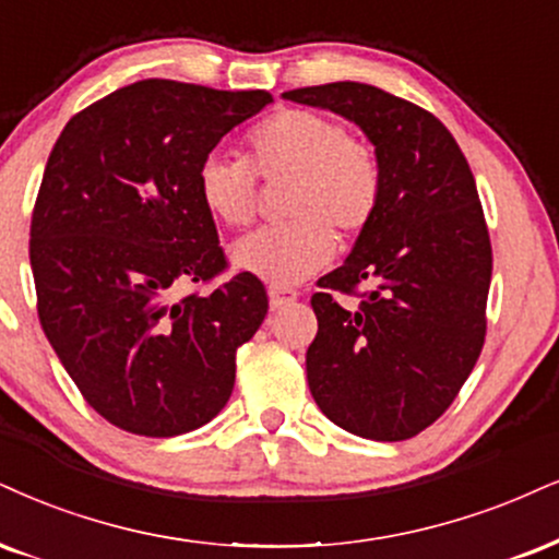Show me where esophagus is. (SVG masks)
Instances as JSON below:
<instances>
[{"instance_id": "1", "label": "esophagus", "mask_w": 559, "mask_h": 559, "mask_svg": "<svg viewBox=\"0 0 559 559\" xmlns=\"http://www.w3.org/2000/svg\"><path fill=\"white\" fill-rule=\"evenodd\" d=\"M298 290H293V287H269V306L274 308V311H280V308H287L293 306L295 300H298Z\"/></svg>"}]
</instances>
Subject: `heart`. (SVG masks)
<instances>
[{
    "instance_id": "1",
    "label": "heart",
    "mask_w": 559,
    "mask_h": 559,
    "mask_svg": "<svg viewBox=\"0 0 559 559\" xmlns=\"http://www.w3.org/2000/svg\"><path fill=\"white\" fill-rule=\"evenodd\" d=\"M257 176L290 178L285 223L261 227L230 248L233 264L272 287L311 277L334 257V233L355 238L373 223L383 170L373 147L353 140L334 116L285 108L248 134V160L210 153L199 163L197 191L204 210L227 227L251 223Z\"/></svg>"
}]
</instances>
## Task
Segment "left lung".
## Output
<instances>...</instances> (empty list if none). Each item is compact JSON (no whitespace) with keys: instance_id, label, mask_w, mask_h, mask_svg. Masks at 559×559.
<instances>
[{"instance_id":"left-lung-1","label":"left lung","mask_w":559,"mask_h":559,"mask_svg":"<svg viewBox=\"0 0 559 559\" xmlns=\"http://www.w3.org/2000/svg\"><path fill=\"white\" fill-rule=\"evenodd\" d=\"M282 98L355 121L383 170L373 223L311 298V394L353 436L415 438L451 406L485 344L492 246L472 168L436 116L381 87L329 82ZM360 284L355 312L333 300Z\"/></svg>"}]
</instances>
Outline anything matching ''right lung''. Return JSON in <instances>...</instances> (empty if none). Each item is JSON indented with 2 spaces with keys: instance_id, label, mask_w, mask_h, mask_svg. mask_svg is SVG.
Here are the masks:
<instances>
[{
  "instance_id": "add662e5",
  "label": "right lung",
  "mask_w": 559,
  "mask_h": 559,
  "mask_svg": "<svg viewBox=\"0 0 559 559\" xmlns=\"http://www.w3.org/2000/svg\"><path fill=\"white\" fill-rule=\"evenodd\" d=\"M266 90L142 80L72 116L48 155L31 223L38 319L85 402L134 436L174 438L217 417L236 353L269 300L227 261L197 170Z\"/></svg>"
}]
</instances>
